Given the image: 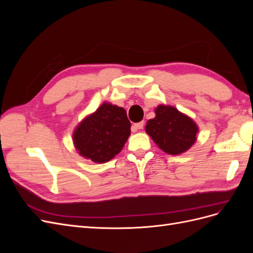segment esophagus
<instances>
[{"label": "esophagus", "mask_w": 253, "mask_h": 253, "mask_svg": "<svg viewBox=\"0 0 253 253\" xmlns=\"http://www.w3.org/2000/svg\"><path fill=\"white\" fill-rule=\"evenodd\" d=\"M143 127V122L141 121V122H138V124H134L133 126H132V129L134 132H136V131H138V129H141Z\"/></svg>", "instance_id": "esophagus-1"}]
</instances>
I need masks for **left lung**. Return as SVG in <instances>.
I'll use <instances>...</instances> for the list:
<instances>
[{"instance_id":"obj_1","label":"left lung","mask_w":253,"mask_h":253,"mask_svg":"<svg viewBox=\"0 0 253 253\" xmlns=\"http://www.w3.org/2000/svg\"><path fill=\"white\" fill-rule=\"evenodd\" d=\"M155 117L148 120L145 132L167 154L179 155L196 142L198 126L188 115L172 105L159 104Z\"/></svg>"}]
</instances>
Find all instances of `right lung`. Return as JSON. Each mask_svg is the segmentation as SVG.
<instances>
[{"label": "right lung", "instance_id": "right-lung-1", "mask_svg": "<svg viewBox=\"0 0 253 253\" xmlns=\"http://www.w3.org/2000/svg\"><path fill=\"white\" fill-rule=\"evenodd\" d=\"M131 135V122L124 108L103 102L75 127L73 142L78 154L96 164L119 154Z\"/></svg>", "mask_w": 253, "mask_h": 253}]
</instances>
